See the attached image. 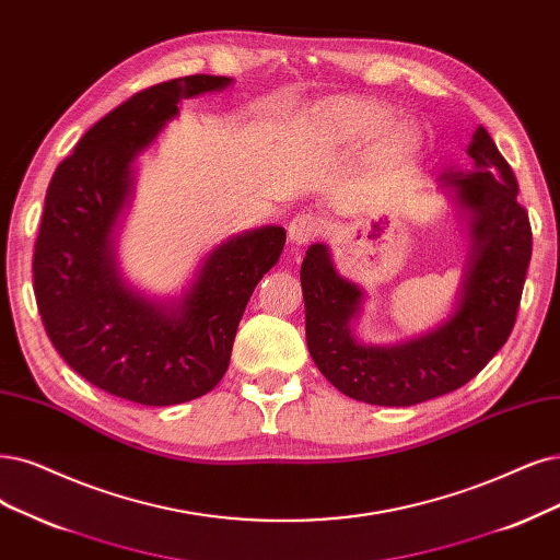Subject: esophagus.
<instances>
[{
  "mask_svg": "<svg viewBox=\"0 0 560 560\" xmlns=\"http://www.w3.org/2000/svg\"><path fill=\"white\" fill-rule=\"evenodd\" d=\"M323 233V221L316 214H298L288 225V240L295 246L314 242Z\"/></svg>",
  "mask_w": 560,
  "mask_h": 560,
  "instance_id": "obj_1",
  "label": "esophagus"
}]
</instances>
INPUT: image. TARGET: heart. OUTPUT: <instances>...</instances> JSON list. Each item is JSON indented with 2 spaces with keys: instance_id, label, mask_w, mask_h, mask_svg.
<instances>
[{
  "instance_id": "b5f03b06",
  "label": "heart",
  "mask_w": 560,
  "mask_h": 560,
  "mask_svg": "<svg viewBox=\"0 0 560 560\" xmlns=\"http://www.w3.org/2000/svg\"><path fill=\"white\" fill-rule=\"evenodd\" d=\"M395 115L381 103L358 96H335L314 110L316 129L335 144L358 148L378 138L374 159L383 168H404L422 148L420 133L408 124H392Z\"/></svg>"
}]
</instances>
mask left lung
Wrapping results in <instances>:
<instances>
[{"label":"left lung","instance_id":"left-lung-1","mask_svg":"<svg viewBox=\"0 0 560 560\" xmlns=\"http://www.w3.org/2000/svg\"><path fill=\"white\" fill-rule=\"evenodd\" d=\"M470 171L441 177L466 223L468 256L450 316L397 343L355 335L366 293L343 279L327 244H312L300 281L306 346L320 374L346 397L374 406H416L466 385L508 341L530 262L528 212L516 177L485 127L472 133Z\"/></svg>","mask_w":560,"mask_h":560}]
</instances>
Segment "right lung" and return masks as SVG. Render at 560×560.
<instances>
[{
	"label": "right lung",
	"instance_id": "right-lung-1",
	"mask_svg": "<svg viewBox=\"0 0 560 560\" xmlns=\"http://www.w3.org/2000/svg\"><path fill=\"white\" fill-rule=\"evenodd\" d=\"M231 85L198 73L138 92L98 119L50 179L32 265L38 314L67 364L115 397L175 406L217 387L246 302L283 252L281 225L225 237L179 298L144 295L117 262L138 156L179 115V101Z\"/></svg>",
	"mask_w": 560,
	"mask_h": 560
}]
</instances>
